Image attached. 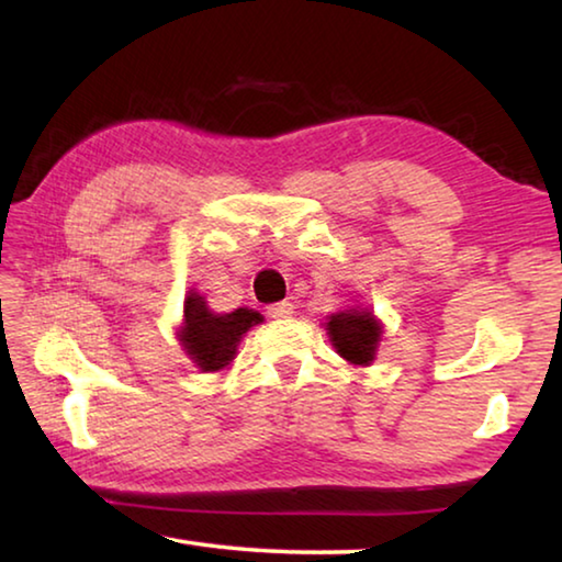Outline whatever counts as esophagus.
<instances>
[{
  "label": "esophagus",
  "instance_id": "esophagus-1",
  "mask_svg": "<svg viewBox=\"0 0 562 562\" xmlns=\"http://www.w3.org/2000/svg\"><path fill=\"white\" fill-rule=\"evenodd\" d=\"M292 310H294V304H292V302H278V304H270V307H268V317H272V319H284V317H290V315H292Z\"/></svg>",
  "mask_w": 562,
  "mask_h": 562
}]
</instances>
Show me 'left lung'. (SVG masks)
Wrapping results in <instances>:
<instances>
[{
    "label": "left lung",
    "mask_w": 562,
    "mask_h": 562,
    "mask_svg": "<svg viewBox=\"0 0 562 562\" xmlns=\"http://www.w3.org/2000/svg\"><path fill=\"white\" fill-rule=\"evenodd\" d=\"M325 327L339 357H345L349 364H372L379 341H382V322L372 312L364 307L341 310L325 322Z\"/></svg>",
    "instance_id": "obj_1"
}]
</instances>
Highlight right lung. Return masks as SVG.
<instances>
[{
    "mask_svg": "<svg viewBox=\"0 0 562 562\" xmlns=\"http://www.w3.org/2000/svg\"><path fill=\"white\" fill-rule=\"evenodd\" d=\"M260 322V312L247 307L217 315L207 307L203 294L190 290L186 294L183 327L178 329V339L201 372H221L235 359L245 331Z\"/></svg>",
    "mask_w": 562,
    "mask_h": 562,
    "instance_id": "1",
    "label": "right lung"
}]
</instances>
